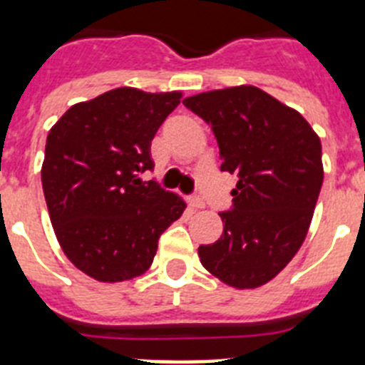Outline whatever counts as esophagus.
Instances as JSON below:
<instances>
[{
	"instance_id": "esophagus-1",
	"label": "esophagus",
	"mask_w": 365,
	"mask_h": 365,
	"mask_svg": "<svg viewBox=\"0 0 365 365\" xmlns=\"http://www.w3.org/2000/svg\"><path fill=\"white\" fill-rule=\"evenodd\" d=\"M188 202L192 208H195V210H201V208H205V201H202L199 195H193V197H190Z\"/></svg>"
}]
</instances>
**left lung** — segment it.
Segmentation results:
<instances>
[{
	"instance_id": "1",
	"label": "left lung",
	"mask_w": 365,
	"mask_h": 365,
	"mask_svg": "<svg viewBox=\"0 0 365 365\" xmlns=\"http://www.w3.org/2000/svg\"><path fill=\"white\" fill-rule=\"evenodd\" d=\"M182 104L212 125L222 172L237 173L222 234L201 245L212 276L234 289H256L296 256L311 227L324 182L322 143L296 109L256 86L199 93Z\"/></svg>"
}]
</instances>
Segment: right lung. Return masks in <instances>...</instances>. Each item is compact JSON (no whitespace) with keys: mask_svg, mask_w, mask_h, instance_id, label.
I'll return each instance as SVG.
<instances>
[{"mask_svg":"<svg viewBox=\"0 0 365 365\" xmlns=\"http://www.w3.org/2000/svg\"><path fill=\"white\" fill-rule=\"evenodd\" d=\"M180 98L117 87L71 106L47 135L41 185L54 234L96 282L143 276L160 234L185 212L180 195L138 177L153 168L151 140Z\"/></svg>","mask_w":365,"mask_h":365,"instance_id":"obj_1","label":"right lung"}]
</instances>
